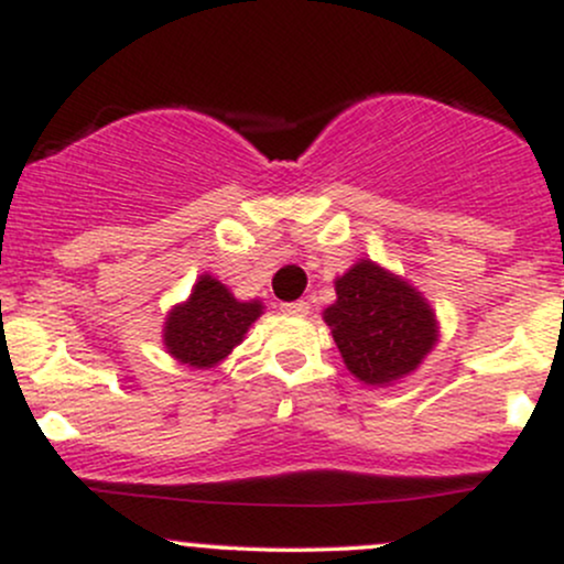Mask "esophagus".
<instances>
[{
  "label": "esophagus",
  "instance_id": "esophagus-1",
  "mask_svg": "<svg viewBox=\"0 0 564 564\" xmlns=\"http://www.w3.org/2000/svg\"><path fill=\"white\" fill-rule=\"evenodd\" d=\"M283 310H286V313H291V315H307L310 313V304L302 302V300H296V302L283 304Z\"/></svg>",
  "mask_w": 564,
  "mask_h": 564
}]
</instances>
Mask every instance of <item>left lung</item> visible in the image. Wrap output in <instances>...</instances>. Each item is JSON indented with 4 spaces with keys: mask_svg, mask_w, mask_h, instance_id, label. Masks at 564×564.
<instances>
[{
    "mask_svg": "<svg viewBox=\"0 0 564 564\" xmlns=\"http://www.w3.org/2000/svg\"><path fill=\"white\" fill-rule=\"evenodd\" d=\"M334 286L336 302L323 321L349 373L387 387L416 371L437 341V318L422 291L371 260L352 264Z\"/></svg>",
    "mask_w": 564,
    "mask_h": 564,
    "instance_id": "1",
    "label": "left lung"
}]
</instances>
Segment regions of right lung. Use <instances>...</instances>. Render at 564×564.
Listing matches in <instances>:
<instances>
[{"label": "right lung", "instance_id": "obj_1", "mask_svg": "<svg viewBox=\"0 0 564 564\" xmlns=\"http://www.w3.org/2000/svg\"><path fill=\"white\" fill-rule=\"evenodd\" d=\"M262 315V302H238L217 278L200 275L187 302L172 307L164 323L166 352L191 368H215L243 341Z\"/></svg>", "mask_w": 564, "mask_h": 564}]
</instances>
